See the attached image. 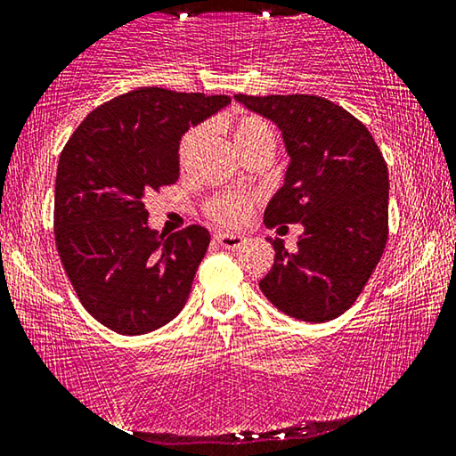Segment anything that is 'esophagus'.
Segmentation results:
<instances>
[{
	"label": "esophagus",
	"instance_id": "34e87169",
	"mask_svg": "<svg viewBox=\"0 0 456 456\" xmlns=\"http://www.w3.org/2000/svg\"><path fill=\"white\" fill-rule=\"evenodd\" d=\"M215 241L221 245L223 249H237L241 248V245L245 243V240L241 235H229V233H216L215 235Z\"/></svg>",
	"mask_w": 456,
	"mask_h": 456
}]
</instances>
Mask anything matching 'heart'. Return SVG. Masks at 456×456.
<instances>
[{
    "instance_id": "obj_1",
    "label": "heart",
    "mask_w": 456,
    "mask_h": 456,
    "mask_svg": "<svg viewBox=\"0 0 456 456\" xmlns=\"http://www.w3.org/2000/svg\"><path fill=\"white\" fill-rule=\"evenodd\" d=\"M229 132L233 137L237 150L241 151L243 156H248L249 151L259 150V148H272L276 143V132H273L272 124L264 119L262 115L256 113H235L231 115L229 121ZM207 127L205 126H192L180 137V158L186 160V158L192 156V151L199 148V143L205 137ZM254 197L249 194H235V192H221L215 194V197L205 202V215L208 219L215 221L216 225L223 227H237L249 219L251 211H254Z\"/></svg>"
}]
</instances>
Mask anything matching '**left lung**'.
Instances as JSON below:
<instances>
[{
    "label": "left lung",
    "instance_id": "obj_1",
    "mask_svg": "<svg viewBox=\"0 0 456 456\" xmlns=\"http://www.w3.org/2000/svg\"><path fill=\"white\" fill-rule=\"evenodd\" d=\"M281 129L290 166L265 208V227L302 223L296 251L259 281L281 313L306 322L341 316L363 292L387 243V164L361 121L319 95H235Z\"/></svg>",
    "mask_w": 456,
    "mask_h": 456
}]
</instances>
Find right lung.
<instances>
[{
	"label": "right lung",
	"instance_id": "obj_1",
	"mask_svg": "<svg viewBox=\"0 0 456 456\" xmlns=\"http://www.w3.org/2000/svg\"><path fill=\"white\" fill-rule=\"evenodd\" d=\"M231 101L142 86L86 115L61 151L54 241L93 319L121 335L160 329L183 310L211 235L148 227L143 199L180 176L178 142Z\"/></svg>",
	"mask_w": 456,
	"mask_h": 456
}]
</instances>
